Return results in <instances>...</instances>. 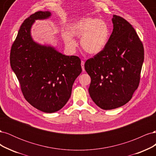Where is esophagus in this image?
<instances>
[{
    "label": "esophagus",
    "instance_id": "34e87169",
    "mask_svg": "<svg viewBox=\"0 0 156 156\" xmlns=\"http://www.w3.org/2000/svg\"><path fill=\"white\" fill-rule=\"evenodd\" d=\"M81 67H82L83 72H84V62L83 60L81 61Z\"/></svg>",
    "mask_w": 156,
    "mask_h": 156
}]
</instances>
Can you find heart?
Returning <instances> with one entry per match:
<instances>
[{
  "label": "heart",
  "mask_w": 156,
  "mask_h": 156,
  "mask_svg": "<svg viewBox=\"0 0 156 156\" xmlns=\"http://www.w3.org/2000/svg\"><path fill=\"white\" fill-rule=\"evenodd\" d=\"M67 30L62 33L66 45L70 49H74L77 43L73 36L81 37V48L90 55H97L104 49L109 37V28L107 23L91 17L72 22Z\"/></svg>",
  "instance_id": "1"
}]
</instances>
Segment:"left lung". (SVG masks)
<instances>
[{"instance_id": "1", "label": "left lung", "mask_w": 156, "mask_h": 156, "mask_svg": "<svg viewBox=\"0 0 156 156\" xmlns=\"http://www.w3.org/2000/svg\"><path fill=\"white\" fill-rule=\"evenodd\" d=\"M113 30L105 49L84 64L91 77L88 92L104 110L128 102L139 87L144 48L133 27L124 18L112 19Z\"/></svg>"}]
</instances>
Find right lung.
Listing matches in <instances>:
<instances>
[{
    "label": "right lung",
    "instance_id": "add662e5",
    "mask_svg": "<svg viewBox=\"0 0 156 156\" xmlns=\"http://www.w3.org/2000/svg\"><path fill=\"white\" fill-rule=\"evenodd\" d=\"M49 11H39L23 21L10 52V65L25 100L42 112L61 109L72 94L75 80L82 72L77 56L63 55L53 47L36 43L31 36L36 20H46Z\"/></svg>",
    "mask_w": 156,
    "mask_h": 156
}]
</instances>
